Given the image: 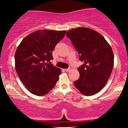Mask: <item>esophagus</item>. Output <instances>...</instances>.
I'll return each mask as SVG.
<instances>
[{
    "label": "esophagus",
    "instance_id": "34e87169",
    "mask_svg": "<svg viewBox=\"0 0 128 128\" xmlns=\"http://www.w3.org/2000/svg\"><path fill=\"white\" fill-rule=\"evenodd\" d=\"M65 70L66 72H69V71H70V68H66V69H65V70Z\"/></svg>",
    "mask_w": 128,
    "mask_h": 128
}]
</instances>
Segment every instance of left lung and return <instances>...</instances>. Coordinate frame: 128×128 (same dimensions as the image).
I'll return each instance as SVG.
<instances>
[{"label": "left lung", "instance_id": "8db88e82", "mask_svg": "<svg viewBox=\"0 0 128 128\" xmlns=\"http://www.w3.org/2000/svg\"><path fill=\"white\" fill-rule=\"evenodd\" d=\"M70 38L83 64L78 68L79 78L74 86L84 95L92 96L105 86L112 72L114 54L110 45L99 33L86 28L69 30Z\"/></svg>", "mask_w": 128, "mask_h": 128}]
</instances>
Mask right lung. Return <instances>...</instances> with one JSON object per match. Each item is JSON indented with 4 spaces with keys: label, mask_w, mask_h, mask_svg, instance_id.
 Here are the masks:
<instances>
[{
    "label": "right lung",
    "mask_w": 128,
    "mask_h": 128,
    "mask_svg": "<svg viewBox=\"0 0 128 128\" xmlns=\"http://www.w3.org/2000/svg\"><path fill=\"white\" fill-rule=\"evenodd\" d=\"M66 30H40L26 36L15 54L16 70L29 92L44 96L55 86L61 70L50 63L52 51Z\"/></svg>",
    "instance_id": "right-lung-1"
}]
</instances>
